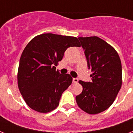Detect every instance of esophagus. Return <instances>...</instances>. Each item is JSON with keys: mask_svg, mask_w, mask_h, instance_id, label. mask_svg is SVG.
Segmentation results:
<instances>
[{"mask_svg": "<svg viewBox=\"0 0 133 133\" xmlns=\"http://www.w3.org/2000/svg\"><path fill=\"white\" fill-rule=\"evenodd\" d=\"M72 81H73V83H78V79L77 78H73Z\"/></svg>", "mask_w": 133, "mask_h": 133, "instance_id": "34e87169", "label": "esophagus"}]
</instances>
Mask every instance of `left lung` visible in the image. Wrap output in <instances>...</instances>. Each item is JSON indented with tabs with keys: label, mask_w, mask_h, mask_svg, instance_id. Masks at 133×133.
<instances>
[{
	"label": "left lung",
	"mask_w": 133,
	"mask_h": 133,
	"mask_svg": "<svg viewBox=\"0 0 133 133\" xmlns=\"http://www.w3.org/2000/svg\"><path fill=\"white\" fill-rule=\"evenodd\" d=\"M78 39L92 72V81H78L83 91L76 96V101L80 109L94 115L107 109L115 100L122 83V63L115 48L98 37Z\"/></svg>",
	"instance_id": "obj_1"
}]
</instances>
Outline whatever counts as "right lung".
Here are the masks:
<instances>
[{"label":"right lung","mask_w":133,"mask_h":133,"mask_svg":"<svg viewBox=\"0 0 133 133\" xmlns=\"http://www.w3.org/2000/svg\"><path fill=\"white\" fill-rule=\"evenodd\" d=\"M81 44L75 37L44 33L33 38L24 49L18 70V85L29 107L46 113L59 106L61 95L72 84L70 74L56 67L69 47Z\"/></svg>","instance_id":"add662e5"}]
</instances>
